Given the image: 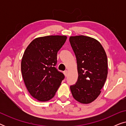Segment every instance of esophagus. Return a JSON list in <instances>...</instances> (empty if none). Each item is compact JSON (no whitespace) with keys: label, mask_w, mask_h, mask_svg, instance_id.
<instances>
[{"label":"esophagus","mask_w":126,"mask_h":126,"mask_svg":"<svg viewBox=\"0 0 126 126\" xmlns=\"http://www.w3.org/2000/svg\"><path fill=\"white\" fill-rule=\"evenodd\" d=\"M68 70H65V71L63 72V74H64L65 77H66L67 76H68Z\"/></svg>","instance_id":"esophagus-1"}]
</instances>
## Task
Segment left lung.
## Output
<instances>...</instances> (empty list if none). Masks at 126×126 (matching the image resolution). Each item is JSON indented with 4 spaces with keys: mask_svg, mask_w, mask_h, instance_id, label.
I'll use <instances>...</instances> for the list:
<instances>
[{
    "mask_svg": "<svg viewBox=\"0 0 126 126\" xmlns=\"http://www.w3.org/2000/svg\"><path fill=\"white\" fill-rule=\"evenodd\" d=\"M69 41L76 57L78 80L70 87L72 96L82 104L97 99L108 74L107 57L97 40L84 35L71 36Z\"/></svg>",
    "mask_w": 126,
    "mask_h": 126,
    "instance_id": "8db88e82",
    "label": "left lung"
}]
</instances>
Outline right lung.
<instances>
[{
    "mask_svg": "<svg viewBox=\"0 0 126 126\" xmlns=\"http://www.w3.org/2000/svg\"><path fill=\"white\" fill-rule=\"evenodd\" d=\"M67 39L66 35L36 38L26 49L21 61L22 77L30 94L39 101L52 99L64 75L54 66L57 54Z\"/></svg>",
    "mask_w": 126,
    "mask_h": 126,
    "instance_id": "add662e5",
    "label": "right lung"
}]
</instances>
